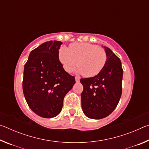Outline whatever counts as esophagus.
Listing matches in <instances>:
<instances>
[{
  "label": "esophagus",
  "mask_w": 149,
  "mask_h": 149,
  "mask_svg": "<svg viewBox=\"0 0 149 149\" xmlns=\"http://www.w3.org/2000/svg\"><path fill=\"white\" fill-rule=\"evenodd\" d=\"M75 81H76L77 83L79 82V79H79V77H75Z\"/></svg>",
  "instance_id": "esophagus-1"
}]
</instances>
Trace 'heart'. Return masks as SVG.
I'll use <instances>...</instances> for the list:
<instances>
[{
  "label": "heart",
  "mask_w": 149,
  "mask_h": 149,
  "mask_svg": "<svg viewBox=\"0 0 149 149\" xmlns=\"http://www.w3.org/2000/svg\"><path fill=\"white\" fill-rule=\"evenodd\" d=\"M58 57L65 72H72L77 64V72L87 77L99 74L107 60V52L103 48L87 42L73 43L68 49L61 47Z\"/></svg>",
  "instance_id": "b5f03b06"
}]
</instances>
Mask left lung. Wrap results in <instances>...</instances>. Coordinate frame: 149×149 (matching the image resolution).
Segmentation results:
<instances>
[{
	"instance_id": "obj_1",
	"label": "left lung",
	"mask_w": 149,
	"mask_h": 149,
	"mask_svg": "<svg viewBox=\"0 0 149 149\" xmlns=\"http://www.w3.org/2000/svg\"><path fill=\"white\" fill-rule=\"evenodd\" d=\"M107 60L104 68L94 77L81 79L84 86L81 107L85 115L91 119H102L110 115L122 95L123 69L119 58L104 47Z\"/></svg>"
}]
</instances>
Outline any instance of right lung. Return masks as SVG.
I'll use <instances>...</instances> for the list:
<instances>
[{
	"instance_id": "add662e5",
	"label": "right lung",
	"mask_w": 149,
	"mask_h": 149,
	"mask_svg": "<svg viewBox=\"0 0 149 149\" xmlns=\"http://www.w3.org/2000/svg\"><path fill=\"white\" fill-rule=\"evenodd\" d=\"M61 41L45 42L33 50L24 65L23 92L27 104L39 116L50 118L61 112L65 95L75 83L63 68L58 54Z\"/></svg>"
}]
</instances>
